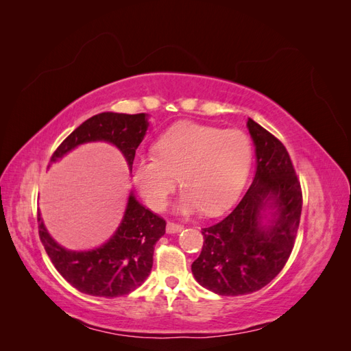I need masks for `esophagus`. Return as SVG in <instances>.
<instances>
[{
    "instance_id": "1",
    "label": "esophagus",
    "mask_w": 351,
    "mask_h": 351,
    "mask_svg": "<svg viewBox=\"0 0 351 351\" xmlns=\"http://www.w3.org/2000/svg\"><path fill=\"white\" fill-rule=\"evenodd\" d=\"M183 230V226L182 224H177V222H173L169 221L167 224V232H169V234H174V232H180Z\"/></svg>"
}]
</instances>
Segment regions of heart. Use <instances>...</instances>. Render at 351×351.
Wrapping results in <instances>:
<instances>
[{
	"label": "heart",
	"mask_w": 351,
	"mask_h": 351,
	"mask_svg": "<svg viewBox=\"0 0 351 351\" xmlns=\"http://www.w3.org/2000/svg\"><path fill=\"white\" fill-rule=\"evenodd\" d=\"M253 162L250 137L239 129L183 123L167 130L155 152L133 159V182L146 205L162 210L178 183L184 187L178 209H204L215 215L234 202L247 182Z\"/></svg>",
	"instance_id": "obj_1"
}]
</instances>
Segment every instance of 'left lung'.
I'll return each mask as SVG.
<instances>
[{
    "mask_svg": "<svg viewBox=\"0 0 351 351\" xmlns=\"http://www.w3.org/2000/svg\"><path fill=\"white\" fill-rule=\"evenodd\" d=\"M247 127L256 146V174L247 193L224 219L202 228L204 246L192 263L196 281L219 295L263 289L289 261L302 215V187L285 146L252 119ZM276 209L263 226L264 209Z\"/></svg>",
    "mask_w": 351,
    "mask_h": 351,
    "instance_id": "obj_1",
    "label": "left lung"
}]
</instances>
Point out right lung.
I'll return each instance as SVG.
<instances>
[{"instance_id": "obj_1", "label": "right lung", "mask_w": 351, "mask_h": 351, "mask_svg": "<svg viewBox=\"0 0 351 351\" xmlns=\"http://www.w3.org/2000/svg\"><path fill=\"white\" fill-rule=\"evenodd\" d=\"M147 124L143 112L93 115L61 142L49 162H56L77 145L104 141L119 147L132 169ZM38 226L45 252L62 278L82 293L111 299L132 293L147 278L154 263L155 244L165 234L167 222L130 195L119 230L95 250L70 252L58 246L48 234L39 212Z\"/></svg>"}]
</instances>
